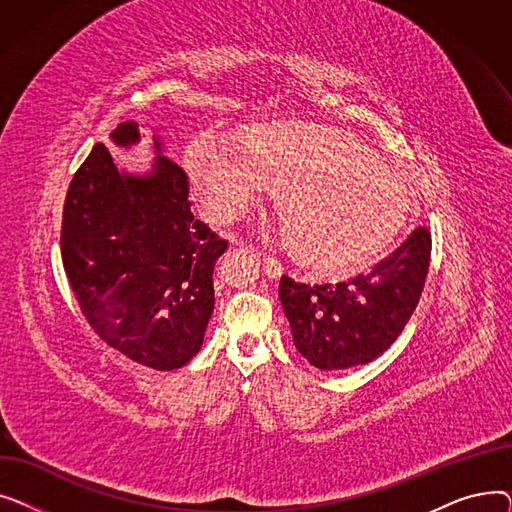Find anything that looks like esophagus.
Returning <instances> with one entry per match:
<instances>
[{
	"label": "esophagus",
	"instance_id": "esophagus-1",
	"mask_svg": "<svg viewBox=\"0 0 512 512\" xmlns=\"http://www.w3.org/2000/svg\"><path fill=\"white\" fill-rule=\"evenodd\" d=\"M263 270H265V274L267 276H272V278H278L280 274H282V261L278 259V255H274V253H263Z\"/></svg>",
	"mask_w": 512,
	"mask_h": 512
}]
</instances>
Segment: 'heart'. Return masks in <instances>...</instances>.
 <instances>
[{
	"instance_id": "1",
	"label": "heart",
	"mask_w": 512,
	"mask_h": 512,
	"mask_svg": "<svg viewBox=\"0 0 512 512\" xmlns=\"http://www.w3.org/2000/svg\"><path fill=\"white\" fill-rule=\"evenodd\" d=\"M188 176L218 222H234L259 197L280 191L278 215L299 259L346 270L405 224L409 186L348 134L299 122L255 128L247 149L224 134L203 132L188 151Z\"/></svg>"
}]
</instances>
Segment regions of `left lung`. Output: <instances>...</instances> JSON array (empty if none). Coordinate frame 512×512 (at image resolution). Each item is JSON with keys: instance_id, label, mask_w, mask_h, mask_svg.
Wrapping results in <instances>:
<instances>
[{"instance_id": "obj_1", "label": "left lung", "mask_w": 512, "mask_h": 512, "mask_svg": "<svg viewBox=\"0 0 512 512\" xmlns=\"http://www.w3.org/2000/svg\"><path fill=\"white\" fill-rule=\"evenodd\" d=\"M432 232L417 226L373 270L340 282L280 278L278 297L297 351L319 369H348L380 357L405 330L429 270Z\"/></svg>"}]
</instances>
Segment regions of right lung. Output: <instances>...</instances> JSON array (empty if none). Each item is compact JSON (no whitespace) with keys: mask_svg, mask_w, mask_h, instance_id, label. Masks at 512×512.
<instances>
[{"mask_svg":"<svg viewBox=\"0 0 512 512\" xmlns=\"http://www.w3.org/2000/svg\"><path fill=\"white\" fill-rule=\"evenodd\" d=\"M112 139L137 143L139 124L122 122ZM60 247L76 303L105 344L157 371L199 353L228 240L193 215L176 161L157 155L149 176L120 174L97 143L68 186Z\"/></svg>","mask_w":512,"mask_h":512,"instance_id":"obj_1","label":"right lung"}]
</instances>
